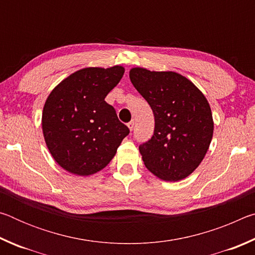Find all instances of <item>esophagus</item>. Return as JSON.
I'll return each mask as SVG.
<instances>
[{"instance_id": "obj_1", "label": "esophagus", "mask_w": 255, "mask_h": 255, "mask_svg": "<svg viewBox=\"0 0 255 255\" xmlns=\"http://www.w3.org/2000/svg\"><path fill=\"white\" fill-rule=\"evenodd\" d=\"M133 126H135V122H133V120H131V122H129V123H128V128L130 129V131H132Z\"/></svg>"}]
</instances>
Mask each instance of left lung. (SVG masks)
I'll return each mask as SVG.
<instances>
[{
	"label": "left lung",
	"mask_w": 255,
	"mask_h": 255,
	"mask_svg": "<svg viewBox=\"0 0 255 255\" xmlns=\"http://www.w3.org/2000/svg\"><path fill=\"white\" fill-rule=\"evenodd\" d=\"M132 85L154 114V135L139 146L145 166L164 181H180L195 171L214 132L210 106L187 77L175 72H129Z\"/></svg>",
	"instance_id": "1"
}]
</instances>
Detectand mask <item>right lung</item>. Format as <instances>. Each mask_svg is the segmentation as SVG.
Instances as JSON below:
<instances>
[{"mask_svg": "<svg viewBox=\"0 0 255 255\" xmlns=\"http://www.w3.org/2000/svg\"><path fill=\"white\" fill-rule=\"evenodd\" d=\"M123 66L88 67L50 92L42 111V132L51 156L64 170L91 175L106 167L129 129L105 98L119 83Z\"/></svg>", "mask_w": 255, "mask_h": 255, "instance_id": "1", "label": "right lung"}]
</instances>
